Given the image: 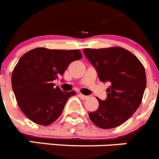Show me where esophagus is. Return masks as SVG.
<instances>
[{
	"mask_svg": "<svg viewBox=\"0 0 159 159\" xmlns=\"http://www.w3.org/2000/svg\"><path fill=\"white\" fill-rule=\"evenodd\" d=\"M78 96H79V97L81 98V99H82V100H86V99H88V98H89L88 96H84V95L81 94V93H80Z\"/></svg>",
	"mask_w": 159,
	"mask_h": 159,
	"instance_id": "1",
	"label": "esophagus"
}]
</instances>
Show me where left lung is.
Wrapping results in <instances>:
<instances>
[{
  "label": "left lung",
  "instance_id": "left-lung-1",
  "mask_svg": "<svg viewBox=\"0 0 159 159\" xmlns=\"http://www.w3.org/2000/svg\"><path fill=\"white\" fill-rule=\"evenodd\" d=\"M83 52L100 81L111 83L106 100L97 98V110L89 113L90 120L105 129L119 126L141 103L147 84L144 66L135 55L121 47L84 48Z\"/></svg>",
  "mask_w": 159,
  "mask_h": 159
}]
</instances>
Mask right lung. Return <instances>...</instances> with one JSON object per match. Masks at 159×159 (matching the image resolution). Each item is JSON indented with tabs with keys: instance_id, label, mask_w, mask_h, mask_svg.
Instances as JSON below:
<instances>
[{
	"instance_id": "right-lung-1",
	"label": "right lung",
	"mask_w": 159,
	"mask_h": 159,
	"mask_svg": "<svg viewBox=\"0 0 159 159\" xmlns=\"http://www.w3.org/2000/svg\"><path fill=\"white\" fill-rule=\"evenodd\" d=\"M82 58L78 49L37 48L25 53L15 66L11 86L18 106L33 122L48 125L59 118L66 101L76 94L54 86L73 61Z\"/></svg>"
}]
</instances>
